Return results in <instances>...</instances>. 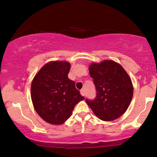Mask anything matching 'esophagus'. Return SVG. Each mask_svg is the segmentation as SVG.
Returning a JSON list of instances; mask_svg holds the SVG:
<instances>
[{"instance_id":"obj_1","label":"esophagus","mask_w":157,"mask_h":157,"mask_svg":"<svg viewBox=\"0 0 157 157\" xmlns=\"http://www.w3.org/2000/svg\"><path fill=\"white\" fill-rule=\"evenodd\" d=\"M80 94H81L82 95H83V96H85V95H86V92H85V91H84V89L81 90V91H80Z\"/></svg>"}]
</instances>
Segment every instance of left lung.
Returning a JSON list of instances; mask_svg holds the SVG:
<instances>
[{
	"instance_id": "obj_1",
	"label": "left lung",
	"mask_w": 157,
	"mask_h": 157,
	"mask_svg": "<svg viewBox=\"0 0 157 157\" xmlns=\"http://www.w3.org/2000/svg\"><path fill=\"white\" fill-rule=\"evenodd\" d=\"M89 73L94 79L96 97L86 102L100 120L111 121L125 112L133 96L132 80L123 66L113 61L93 63Z\"/></svg>"
}]
</instances>
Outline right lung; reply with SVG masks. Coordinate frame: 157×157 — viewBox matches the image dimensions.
<instances>
[{
    "label": "right lung",
    "mask_w": 157,
    "mask_h": 157,
    "mask_svg": "<svg viewBox=\"0 0 157 157\" xmlns=\"http://www.w3.org/2000/svg\"><path fill=\"white\" fill-rule=\"evenodd\" d=\"M71 64L55 61L37 73L31 84V98L36 113L46 122L61 124L70 118L75 106L84 99L68 78Z\"/></svg>",
    "instance_id": "right-lung-1"
}]
</instances>
